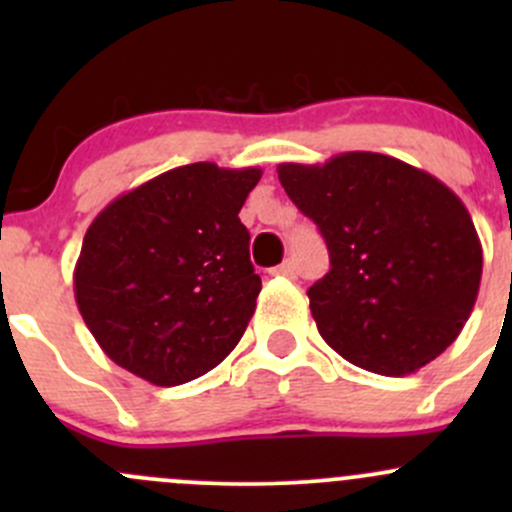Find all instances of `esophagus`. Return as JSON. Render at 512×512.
<instances>
[{
    "mask_svg": "<svg viewBox=\"0 0 512 512\" xmlns=\"http://www.w3.org/2000/svg\"><path fill=\"white\" fill-rule=\"evenodd\" d=\"M272 275H280V277H294L297 275V267H294L292 260H285L282 265H277L275 270H272Z\"/></svg>",
    "mask_w": 512,
    "mask_h": 512,
    "instance_id": "esophagus-1",
    "label": "esophagus"
}]
</instances>
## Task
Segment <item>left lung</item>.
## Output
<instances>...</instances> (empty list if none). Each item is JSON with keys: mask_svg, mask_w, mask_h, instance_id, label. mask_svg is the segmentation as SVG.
Returning <instances> with one entry per match:
<instances>
[{"mask_svg": "<svg viewBox=\"0 0 512 512\" xmlns=\"http://www.w3.org/2000/svg\"><path fill=\"white\" fill-rule=\"evenodd\" d=\"M277 175L329 247L332 267L307 294L334 352L406 376L456 342L478 297L483 247L451 188L369 151L282 163Z\"/></svg>", "mask_w": 512, "mask_h": 512, "instance_id": "obj_1", "label": "left lung"}]
</instances>
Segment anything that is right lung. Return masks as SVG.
I'll use <instances>...</instances> for the list:
<instances>
[{"label":"right lung","instance_id":"right-lung-1","mask_svg":"<svg viewBox=\"0 0 512 512\" xmlns=\"http://www.w3.org/2000/svg\"><path fill=\"white\" fill-rule=\"evenodd\" d=\"M260 178V168L180 165L96 215L74 294L108 359L156 386H178L237 347L262 289L237 213Z\"/></svg>","mask_w":512,"mask_h":512}]
</instances>
